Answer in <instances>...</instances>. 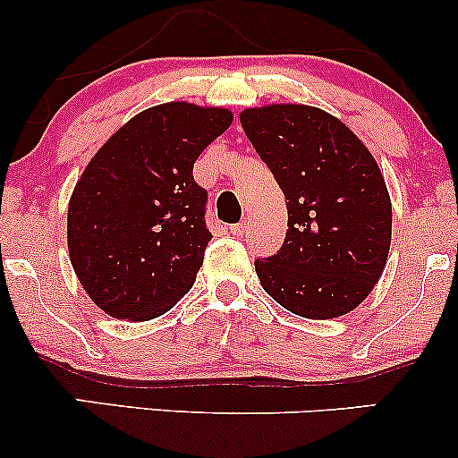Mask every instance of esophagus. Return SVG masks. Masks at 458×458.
Here are the masks:
<instances>
[{"instance_id": "obj_1", "label": "esophagus", "mask_w": 458, "mask_h": 458, "mask_svg": "<svg viewBox=\"0 0 458 458\" xmlns=\"http://www.w3.org/2000/svg\"><path fill=\"white\" fill-rule=\"evenodd\" d=\"M247 228H250V222H241V224L230 225V233H233L234 236H243L247 233Z\"/></svg>"}]
</instances>
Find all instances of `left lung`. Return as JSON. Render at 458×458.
Listing matches in <instances>:
<instances>
[{
    "mask_svg": "<svg viewBox=\"0 0 458 458\" xmlns=\"http://www.w3.org/2000/svg\"><path fill=\"white\" fill-rule=\"evenodd\" d=\"M251 146L288 199V230L259 280L288 312L338 318L370 295L392 243V202L375 157L343 120L276 103L241 112Z\"/></svg>",
    "mask_w": 458,
    "mask_h": 458,
    "instance_id": "left-lung-1",
    "label": "left lung"
}]
</instances>
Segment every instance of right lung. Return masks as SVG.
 Listing matches in <instances>:
<instances>
[{
    "label": "right lung",
    "instance_id": "1",
    "mask_svg": "<svg viewBox=\"0 0 458 458\" xmlns=\"http://www.w3.org/2000/svg\"><path fill=\"white\" fill-rule=\"evenodd\" d=\"M230 124L224 107L155 105L86 165L68 202V256L105 314L157 318L193 286L211 241L193 163Z\"/></svg>",
    "mask_w": 458,
    "mask_h": 458
}]
</instances>
